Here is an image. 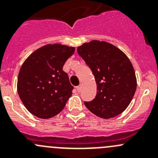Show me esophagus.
I'll return each instance as SVG.
<instances>
[{
  "mask_svg": "<svg viewBox=\"0 0 158 158\" xmlns=\"http://www.w3.org/2000/svg\"><path fill=\"white\" fill-rule=\"evenodd\" d=\"M76 89H77V91L78 92H81V90H82V85H78L77 87H76Z\"/></svg>",
  "mask_w": 158,
  "mask_h": 158,
  "instance_id": "esophagus-1",
  "label": "esophagus"
}]
</instances>
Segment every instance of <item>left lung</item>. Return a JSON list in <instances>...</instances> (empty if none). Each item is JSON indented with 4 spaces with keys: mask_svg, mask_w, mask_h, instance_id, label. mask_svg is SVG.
Masks as SVG:
<instances>
[{
    "mask_svg": "<svg viewBox=\"0 0 158 158\" xmlns=\"http://www.w3.org/2000/svg\"><path fill=\"white\" fill-rule=\"evenodd\" d=\"M79 55L92 70L97 95L85 105L91 112L109 119L123 112L133 98L137 79L128 57L106 41L92 40L78 47Z\"/></svg>",
    "mask_w": 158,
    "mask_h": 158,
    "instance_id": "8db88e82",
    "label": "left lung"
}]
</instances>
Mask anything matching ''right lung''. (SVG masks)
Here are the masks:
<instances>
[{"label":"right lung","instance_id":"right-lung-1","mask_svg":"<svg viewBox=\"0 0 158 158\" xmlns=\"http://www.w3.org/2000/svg\"><path fill=\"white\" fill-rule=\"evenodd\" d=\"M75 47L47 44L26 59L19 72L17 92L31 114L47 119L60 112L71 97L73 86L63 70Z\"/></svg>","mask_w":158,"mask_h":158}]
</instances>
